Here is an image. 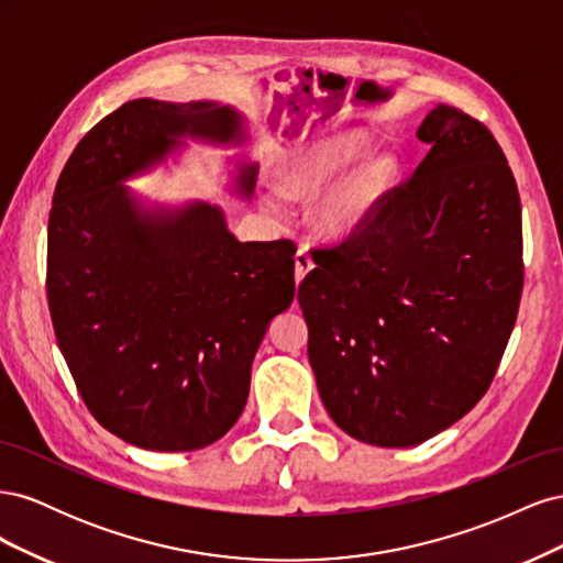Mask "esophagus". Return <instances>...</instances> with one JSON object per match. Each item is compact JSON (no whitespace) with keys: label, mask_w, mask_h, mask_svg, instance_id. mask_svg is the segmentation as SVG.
<instances>
[{"label":"esophagus","mask_w":563,"mask_h":563,"mask_svg":"<svg viewBox=\"0 0 563 563\" xmlns=\"http://www.w3.org/2000/svg\"><path fill=\"white\" fill-rule=\"evenodd\" d=\"M312 267H314V263L310 258V253L305 249H298V253H296V282L300 284L305 277H308Z\"/></svg>","instance_id":"esophagus-1"}]
</instances>
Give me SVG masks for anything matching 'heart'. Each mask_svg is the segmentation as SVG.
Returning a JSON list of instances; mask_svg holds the SVG:
<instances>
[{
    "label": "heart",
    "mask_w": 563,
    "mask_h": 563,
    "mask_svg": "<svg viewBox=\"0 0 563 563\" xmlns=\"http://www.w3.org/2000/svg\"><path fill=\"white\" fill-rule=\"evenodd\" d=\"M371 133L345 131L310 141L286 155L282 180L265 185L263 207L282 216L284 197L310 199L312 225L329 240H347L378 213L397 176V159L385 152L368 155Z\"/></svg>",
    "instance_id": "b5f03b06"
}]
</instances>
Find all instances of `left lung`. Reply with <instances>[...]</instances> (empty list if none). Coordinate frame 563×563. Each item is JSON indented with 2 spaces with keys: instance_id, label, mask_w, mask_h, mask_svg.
<instances>
[{
  "instance_id": "8db88e82",
  "label": "left lung",
  "mask_w": 563,
  "mask_h": 563,
  "mask_svg": "<svg viewBox=\"0 0 563 563\" xmlns=\"http://www.w3.org/2000/svg\"><path fill=\"white\" fill-rule=\"evenodd\" d=\"M428 157L298 286L319 397L340 430L406 449L484 397L515 329L521 203L490 131L434 106Z\"/></svg>"
}]
</instances>
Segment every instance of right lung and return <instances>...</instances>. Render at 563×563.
Returning <instances> with one entry per match:
<instances>
[{
	"label": "right lung",
	"instance_id": "1",
	"mask_svg": "<svg viewBox=\"0 0 563 563\" xmlns=\"http://www.w3.org/2000/svg\"><path fill=\"white\" fill-rule=\"evenodd\" d=\"M190 143L240 147L228 190L251 199L242 110L135 98L79 141L48 216V310L79 395L106 430L164 453L209 446L240 420L253 356L296 294L294 242H240L218 203L126 185Z\"/></svg>",
	"mask_w": 563,
	"mask_h": 563
}]
</instances>
